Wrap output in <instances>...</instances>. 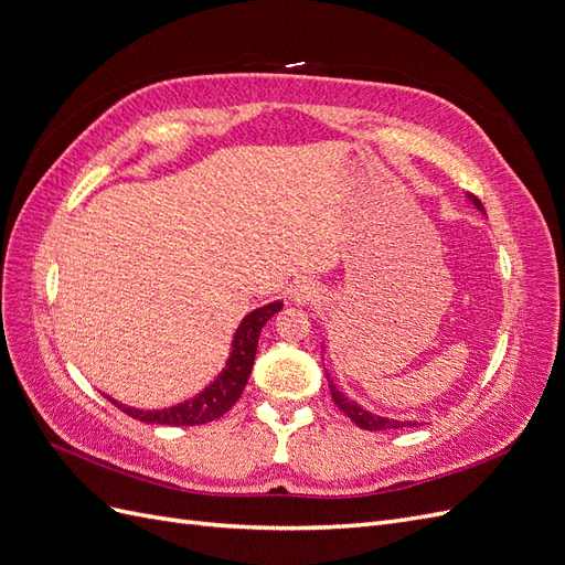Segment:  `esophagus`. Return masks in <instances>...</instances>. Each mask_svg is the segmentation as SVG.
<instances>
[{
	"label": "esophagus",
	"instance_id": "esophagus-1",
	"mask_svg": "<svg viewBox=\"0 0 565 565\" xmlns=\"http://www.w3.org/2000/svg\"><path fill=\"white\" fill-rule=\"evenodd\" d=\"M289 297H292V301L297 303H309V301H316L320 297V289L313 280H295L292 285H289Z\"/></svg>",
	"mask_w": 565,
	"mask_h": 565
}]
</instances>
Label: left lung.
<instances>
[{
    "label": "left lung",
    "instance_id": "8db88e82",
    "mask_svg": "<svg viewBox=\"0 0 565 565\" xmlns=\"http://www.w3.org/2000/svg\"><path fill=\"white\" fill-rule=\"evenodd\" d=\"M469 200L473 202L476 210L483 212L481 200H478L476 195H469ZM330 393H332L334 405L341 409V413H344L353 424H358L365 431H384V429H403V426H417V422H401V419H388V417L367 413V409H363L355 401H349L332 382H330Z\"/></svg>",
    "mask_w": 565,
    "mask_h": 565
}]
</instances>
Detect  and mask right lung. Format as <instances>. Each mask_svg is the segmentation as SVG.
Instances as JSON below:
<instances>
[{
    "label": "right lung",
    "mask_w": 565,
    "mask_h": 565,
    "mask_svg": "<svg viewBox=\"0 0 565 565\" xmlns=\"http://www.w3.org/2000/svg\"><path fill=\"white\" fill-rule=\"evenodd\" d=\"M280 309H282V301H273L243 318L241 328H237V332L233 337V349H231V355L226 361V367L221 370L218 377L207 388L200 391L198 396H193L191 401H183L179 405L164 407V409H136V407H127L122 403H117L108 396L106 398L122 409V413H127L129 417L146 422V424L198 426V424H207V422L218 419L221 415L228 413V409L237 403V398L243 396L252 365H254L256 344H259L262 328L273 318V313H278Z\"/></svg>",
    "instance_id": "obj_1"
}]
</instances>
